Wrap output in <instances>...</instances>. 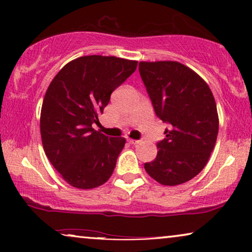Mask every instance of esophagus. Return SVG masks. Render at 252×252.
Returning a JSON list of instances; mask_svg holds the SVG:
<instances>
[{
  "label": "esophagus",
  "mask_w": 252,
  "mask_h": 252,
  "mask_svg": "<svg viewBox=\"0 0 252 252\" xmlns=\"http://www.w3.org/2000/svg\"><path fill=\"white\" fill-rule=\"evenodd\" d=\"M127 141H128V143H130V144H137V143H140V140L128 139V140H127Z\"/></svg>",
  "instance_id": "34e87169"
}]
</instances>
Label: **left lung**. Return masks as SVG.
Returning <instances> with one entry per match:
<instances>
[{"instance_id": "8db88e82", "label": "left lung", "mask_w": 252, "mask_h": 252, "mask_svg": "<svg viewBox=\"0 0 252 252\" xmlns=\"http://www.w3.org/2000/svg\"><path fill=\"white\" fill-rule=\"evenodd\" d=\"M139 71L155 112L168 125L157 143V157L144 168L164 186L185 184L204 168L215 148V97L208 84L179 62H140Z\"/></svg>"}]
</instances>
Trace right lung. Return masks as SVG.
<instances>
[{
	"label": "right lung",
	"mask_w": 252,
	"mask_h": 252,
	"mask_svg": "<svg viewBox=\"0 0 252 252\" xmlns=\"http://www.w3.org/2000/svg\"><path fill=\"white\" fill-rule=\"evenodd\" d=\"M136 66V61L92 55L71 61L50 82L41 109V139L68 185L92 189L111 177L126 140L105 136L92 125Z\"/></svg>",
	"instance_id": "1"
}]
</instances>
